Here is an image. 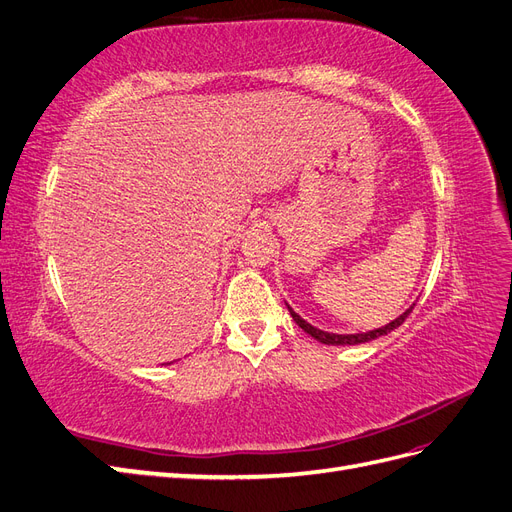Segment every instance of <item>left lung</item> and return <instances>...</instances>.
Returning a JSON list of instances; mask_svg holds the SVG:
<instances>
[{
    "instance_id": "8db88e82",
    "label": "left lung",
    "mask_w": 512,
    "mask_h": 512,
    "mask_svg": "<svg viewBox=\"0 0 512 512\" xmlns=\"http://www.w3.org/2000/svg\"><path fill=\"white\" fill-rule=\"evenodd\" d=\"M286 307H288V312H290L292 320L297 322L299 327H301L307 335H312V337L316 339V342L327 344V346H359V344L374 342V339H378V337H382V335H389L391 331H395L397 327H401V324H404V320L410 316L414 305H410L404 314H399V316H397L395 320H391L389 324H384V327L374 329V331H365V333H329V331H322V329H316L314 324H309L307 320H303L297 312H294V309H292L288 303H286Z\"/></svg>"
}]
</instances>
